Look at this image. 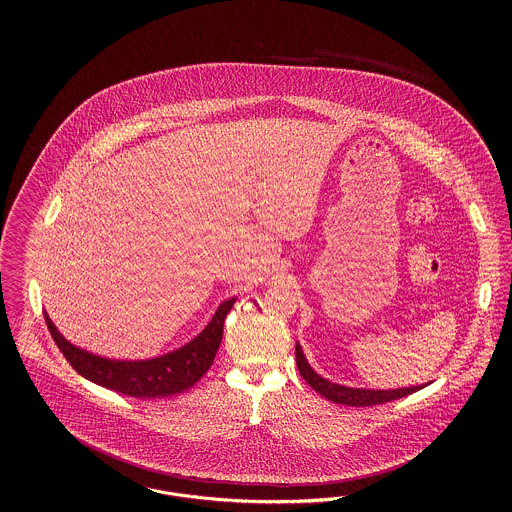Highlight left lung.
<instances>
[{
  "mask_svg": "<svg viewBox=\"0 0 512 512\" xmlns=\"http://www.w3.org/2000/svg\"><path fill=\"white\" fill-rule=\"evenodd\" d=\"M295 359H297V368L301 372V376L305 378V382L318 391L324 399L332 401V403H340V405H347V407H372V405H382L388 403L393 399L405 397L409 393L422 390L428 384L422 386H411V388H397V390H365V388H349V386H341L336 382H330L326 378H322L315 368L309 365L299 341L295 343Z\"/></svg>",
  "mask_w": 512,
  "mask_h": 512,
  "instance_id": "obj_1",
  "label": "left lung"
}]
</instances>
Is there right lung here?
Instances as JSON below:
<instances>
[{
	"label": "right lung",
	"instance_id": "1",
	"mask_svg": "<svg viewBox=\"0 0 512 512\" xmlns=\"http://www.w3.org/2000/svg\"><path fill=\"white\" fill-rule=\"evenodd\" d=\"M234 303H236V297L222 301L211 322L186 345L169 351L165 355L140 359V361L109 359V357L90 353L71 341L65 340V336L51 322L48 313H44V317H46L51 338L80 376L107 390L119 391L124 395H132L140 399H153V397H169L174 393H182L192 388L195 382L209 370L222 340L224 318L234 307Z\"/></svg>",
	"mask_w": 512,
	"mask_h": 512
}]
</instances>
